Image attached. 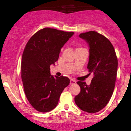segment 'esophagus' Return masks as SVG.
<instances>
[{
  "instance_id": "obj_1",
  "label": "esophagus",
  "mask_w": 131,
  "mask_h": 131,
  "mask_svg": "<svg viewBox=\"0 0 131 131\" xmlns=\"http://www.w3.org/2000/svg\"><path fill=\"white\" fill-rule=\"evenodd\" d=\"M76 83V81L75 80H73V79H70V84L72 85V84H75Z\"/></svg>"
}]
</instances>
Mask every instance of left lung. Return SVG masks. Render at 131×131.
Masks as SVG:
<instances>
[{
    "mask_svg": "<svg viewBox=\"0 0 131 131\" xmlns=\"http://www.w3.org/2000/svg\"><path fill=\"white\" fill-rule=\"evenodd\" d=\"M79 37L88 42L90 48L87 69L93 73L90 85L77 82L80 92L75 102L80 110L89 113L98 112L112 96L117 70V58L111 42L105 36L94 31L80 34Z\"/></svg>",
    "mask_w": 131,
    "mask_h": 131,
    "instance_id": "8db88e82",
    "label": "left lung"
}]
</instances>
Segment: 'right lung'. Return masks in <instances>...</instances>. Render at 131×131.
I'll use <instances>...</instances> for the list:
<instances>
[{
  "instance_id": "add662e5",
  "label": "right lung",
  "mask_w": 131,
  "mask_h": 131,
  "mask_svg": "<svg viewBox=\"0 0 131 131\" xmlns=\"http://www.w3.org/2000/svg\"><path fill=\"white\" fill-rule=\"evenodd\" d=\"M74 34L51 28L35 33L22 55L21 77L25 95L36 111L46 113L58 105L68 77L51 75L50 66L58 60L61 49Z\"/></svg>"
}]
</instances>
